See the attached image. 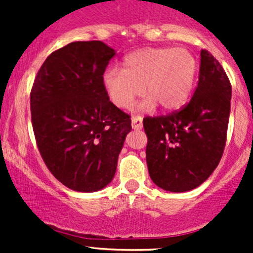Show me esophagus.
Segmentation results:
<instances>
[{"label": "esophagus", "mask_w": 253, "mask_h": 253, "mask_svg": "<svg viewBox=\"0 0 253 253\" xmlns=\"http://www.w3.org/2000/svg\"><path fill=\"white\" fill-rule=\"evenodd\" d=\"M132 127L134 129H141L143 127V119L141 116H133L132 117Z\"/></svg>", "instance_id": "esophagus-1"}]
</instances>
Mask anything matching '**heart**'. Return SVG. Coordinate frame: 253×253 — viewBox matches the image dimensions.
<instances>
[{"label": "heart", "instance_id": "1", "mask_svg": "<svg viewBox=\"0 0 253 253\" xmlns=\"http://www.w3.org/2000/svg\"><path fill=\"white\" fill-rule=\"evenodd\" d=\"M195 57L182 47H147L127 55L122 70L110 67L103 84L116 108L128 109L142 94L148 95L143 109L157 104L171 110L187 100L196 78Z\"/></svg>", "mask_w": 253, "mask_h": 253}]
</instances>
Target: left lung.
Wrapping results in <instances>:
<instances>
[{
    "instance_id": "left-lung-1",
    "label": "left lung",
    "mask_w": 253,
    "mask_h": 253,
    "mask_svg": "<svg viewBox=\"0 0 253 253\" xmlns=\"http://www.w3.org/2000/svg\"><path fill=\"white\" fill-rule=\"evenodd\" d=\"M230 101L228 75L202 48L191 100L169 115L143 119L148 171L155 185L170 192H186L211 175L225 149Z\"/></svg>"
}]
</instances>
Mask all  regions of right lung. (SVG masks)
Returning <instances> with one entry per match:
<instances>
[{
	"mask_svg": "<svg viewBox=\"0 0 253 253\" xmlns=\"http://www.w3.org/2000/svg\"><path fill=\"white\" fill-rule=\"evenodd\" d=\"M115 51L99 40L53 51L30 91L35 141L50 172L79 192L111 182L131 116L109 100L103 75Z\"/></svg>",
	"mask_w": 253,
	"mask_h": 253,
	"instance_id": "add662e5",
	"label": "right lung"
}]
</instances>
